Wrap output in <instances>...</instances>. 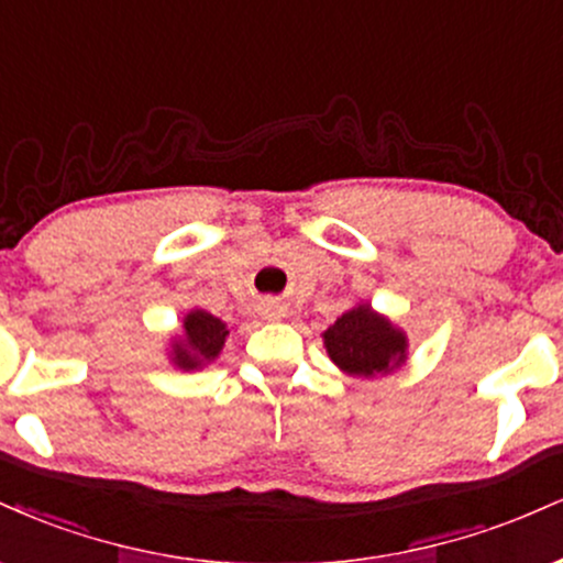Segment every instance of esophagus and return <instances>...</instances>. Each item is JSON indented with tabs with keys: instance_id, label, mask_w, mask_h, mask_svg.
Returning <instances> with one entry per match:
<instances>
[{
	"instance_id": "34e87169",
	"label": "esophagus",
	"mask_w": 563,
	"mask_h": 563,
	"mask_svg": "<svg viewBox=\"0 0 563 563\" xmlns=\"http://www.w3.org/2000/svg\"><path fill=\"white\" fill-rule=\"evenodd\" d=\"M262 314L267 320H283L288 314V307L283 301H275V299H267L262 303Z\"/></svg>"
}]
</instances>
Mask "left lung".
Listing matches in <instances>:
<instances>
[{"label": "left lung", "mask_w": 563, "mask_h": 563, "mask_svg": "<svg viewBox=\"0 0 563 563\" xmlns=\"http://www.w3.org/2000/svg\"><path fill=\"white\" fill-rule=\"evenodd\" d=\"M322 344L341 371L360 378L386 376L407 360V335L389 318L373 312L371 303L346 309L322 333Z\"/></svg>", "instance_id": "left-lung-1"}]
</instances>
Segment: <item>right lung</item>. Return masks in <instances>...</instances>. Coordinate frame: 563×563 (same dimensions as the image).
I'll return each instance as SVG.
<instances>
[{
	"label": "right lung",
	"mask_w": 563,
	"mask_h": 563,
	"mask_svg": "<svg viewBox=\"0 0 563 563\" xmlns=\"http://www.w3.org/2000/svg\"><path fill=\"white\" fill-rule=\"evenodd\" d=\"M228 325L203 309H192L183 320V335L172 341V363L179 371H196L214 363L228 339Z\"/></svg>",
	"instance_id": "add662e5"
}]
</instances>
